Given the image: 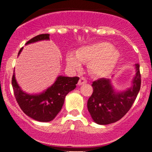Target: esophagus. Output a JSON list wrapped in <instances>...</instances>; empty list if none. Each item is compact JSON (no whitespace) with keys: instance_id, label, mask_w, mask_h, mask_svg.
<instances>
[{"instance_id":"34e87169","label":"esophagus","mask_w":152,"mask_h":152,"mask_svg":"<svg viewBox=\"0 0 152 152\" xmlns=\"http://www.w3.org/2000/svg\"><path fill=\"white\" fill-rule=\"evenodd\" d=\"M85 83H87V79H86L84 77V76H82V77L79 79V82H78V85H83V84H85Z\"/></svg>"}]
</instances>
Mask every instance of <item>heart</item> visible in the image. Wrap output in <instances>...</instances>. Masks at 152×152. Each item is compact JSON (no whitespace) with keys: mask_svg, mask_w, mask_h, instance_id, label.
Segmentation results:
<instances>
[{"mask_svg":"<svg viewBox=\"0 0 152 152\" xmlns=\"http://www.w3.org/2000/svg\"><path fill=\"white\" fill-rule=\"evenodd\" d=\"M118 57L119 52L115 48L108 42H101L80 48L76 56L69 53L67 63L71 68L79 70L82 67V62H89L88 67L92 74L104 76L113 70Z\"/></svg>","mask_w":152,"mask_h":152,"instance_id":"1","label":"heart"}]
</instances>
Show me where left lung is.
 <instances>
[{"label":"left lung","mask_w":152,"mask_h":152,"mask_svg":"<svg viewBox=\"0 0 152 152\" xmlns=\"http://www.w3.org/2000/svg\"><path fill=\"white\" fill-rule=\"evenodd\" d=\"M136 75L133 85L128 90L115 93L109 79H99L93 82V92L87 101V109L95 122L101 125L118 121L128 113L140 89V65L135 64Z\"/></svg>","instance_id":"8db88e82"}]
</instances>
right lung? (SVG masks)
<instances>
[{
  "label": "right lung",
  "mask_w": 152,
  "mask_h": 152,
  "mask_svg": "<svg viewBox=\"0 0 152 152\" xmlns=\"http://www.w3.org/2000/svg\"><path fill=\"white\" fill-rule=\"evenodd\" d=\"M50 34H42L34 37L26 44L49 39ZM20 50L18 55L22 50ZM79 78L59 76L53 85L39 95H28L23 92L13 74L12 85L15 97L18 105L24 113L34 120L41 122H48L53 120L60 112L65 98L69 92L74 90Z\"/></svg>",
  "instance_id": "1"
}]
</instances>
